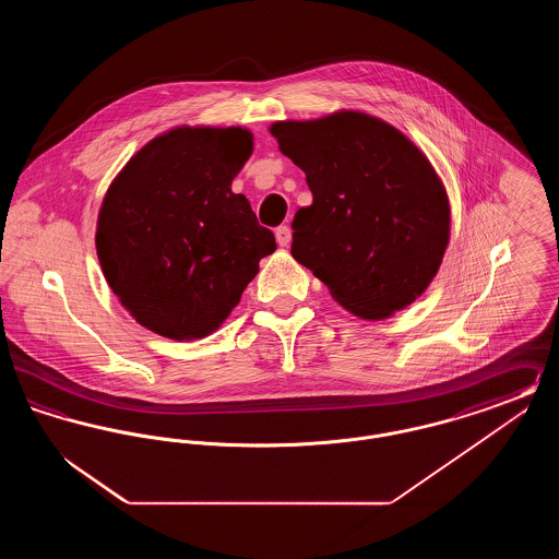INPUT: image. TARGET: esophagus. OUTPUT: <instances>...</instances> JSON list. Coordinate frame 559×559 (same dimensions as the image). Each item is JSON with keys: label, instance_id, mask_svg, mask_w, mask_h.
Listing matches in <instances>:
<instances>
[{"label": "esophagus", "instance_id": "esophagus-1", "mask_svg": "<svg viewBox=\"0 0 559 559\" xmlns=\"http://www.w3.org/2000/svg\"><path fill=\"white\" fill-rule=\"evenodd\" d=\"M276 242L281 247H287L292 242V228L289 226H278L276 228Z\"/></svg>", "mask_w": 559, "mask_h": 559}]
</instances>
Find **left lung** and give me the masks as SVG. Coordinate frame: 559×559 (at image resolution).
Here are the masks:
<instances>
[{
	"label": "left lung",
	"instance_id": "8db88e82",
	"mask_svg": "<svg viewBox=\"0 0 559 559\" xmlns=\"http://www.w3.org/2000/svg\"><path fill=\"white\" fill-rule=\"evenodd\" d=\"M270 133L312 190V205L293 217V258L360 319L411 306L451 237L449 197L426 155L358 110L276 121Z\"/></svg>",
	"mask_w": 559,
	"mask_h": 559
}]
</instances>
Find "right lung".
I'll return each instance as SVG.
<instances>
[{"mask_svg": "<svg viewBox=\"0 0 559 559\" xmlns=\"http://www.w3.org/2000/svg\"><path fill=\"white\" fill-rule=\"evenodd\" d=\"M253 153L242 128H176L140 148L108 187L96 251L108 287L148 331L201 340L276 249L233 180Z\"/></svg>", "mask_w": 559, "mask_h": 559, "instance_id": "obj_1", "label": "right lung"}]
</instances>
